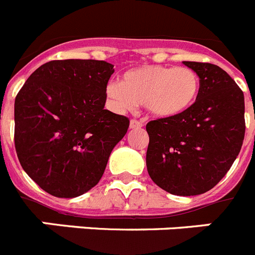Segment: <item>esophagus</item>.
<instances>
[{"instance_id":"esophagus-1","label":"esophagus","mask_w":255,"mask_h":255,"mask_svg":"<svg viewBox=\"0 0 255 255\" xmlns=\"http://www.w3.org/2000/svg\"><path fill=\"white\" fill-rule=\"evenodd\" d=\"M143 124L138 120H131L130 121V129H140Z\"/></svg>"}]
</instances>
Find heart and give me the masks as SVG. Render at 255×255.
I'll list each match as a JSON object with an SVG mask.
<instances>
[{
    "label": "heart",
    "mask_w": 255,
    "mask_h": 255,
    "mask_svg": "<svg viewBox=\"0 0 255 255\" xmlns=\"http://www.w3.org/2000/svg\"><path fill=\"white\" fill-rule=\"evenodd\" d=\"M200 91V80L189 67L144 65L128 70L119 83H110L106 94L119 111L144 105L157 119H173L189 111Z\"/></svg>",
    "instance_id": "b5f03b06"
}]
</instances>
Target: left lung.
Returning a JSON list of instances; mask_svg holds the SVG:
<instances>
[{
  "instance_id": "8db88e82",
  "label": "left lung",
  "mask_w": 255,
  "mask_h": 255,
  "mask_svg": "<svg viewBox=\"0 0 255 255\" xmlns=\"http://www.w3.org/2000/svg\"><path fill=\"white\" fill-rule=\"evenodd\" d=\"M200 80L194 106L181 116L147 124V170L154 184L181 197L217 185L242 149L244 93L217 65L184 61Z\"/></svg>"
}]
</instances>
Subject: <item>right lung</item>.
<instances>
[{"instance_id":"add662e5","label":"right lung","mask_w":255,"mask_h":255,"mask_svg":"<svg viewBox=\"0 0 255 255\" xmlns=\"http://www.w3.org/2000/svg\"><path fill=\"white\" fill-rule=\"evenodd\" d=\"M114 65L56 60L38 67L15 98V148L48 194L75 198L98 184L129 119L105 110Z\"/></svg>"}]
</instances>
